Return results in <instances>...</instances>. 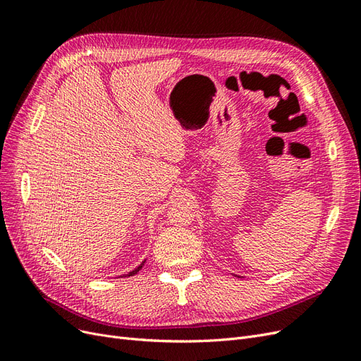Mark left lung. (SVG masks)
Segmentation results:
<instances>
[{"label": "left lung", "instance_id": "1", "mask_svg": "<svg viewBox=\"0 0 361 361\" xmlns=\"http://www.w3.org/2000/svg\"><path fill=\"white\" fill-rule=\"evenodd\" d=\"M238 277H239V276H238ZM239 279H241V277H239Z\"/></svg>", "mask_w": 361, "mask_h": 361}]
</instances>
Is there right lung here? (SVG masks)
I'll use <instances>...</instances> for the list:
<instances>
[{
    "label": "right lung",
    "mask_w": 361,
    "mask_h": 361,
    "mask_svg": "<svg viewBox=\"0 0 361 361\" xmlns=\"http://www.w3.org/2000/svg\"><path fill=\"white\" fill-rule=\"evenodd\" d=\"M146 264V260H143V262H141V264L135 268V269H133V271H130V272H128V274H123V276H128V277H130V276H134V274H137V272L141 269V268H143V265Z\"/></svg>",
    "instance_id": "1"
}]
</instances>
